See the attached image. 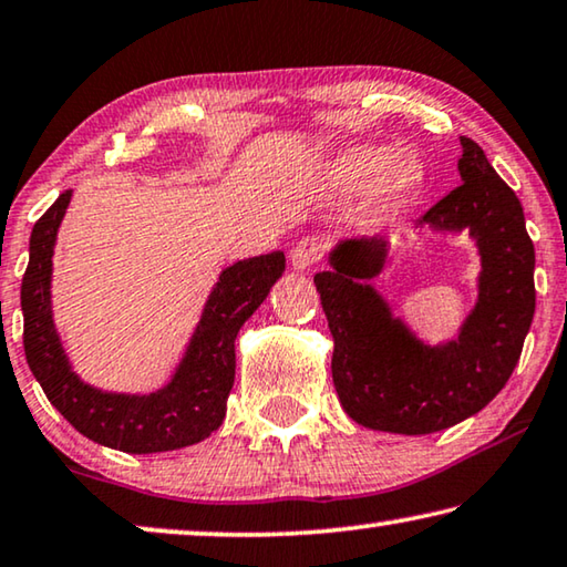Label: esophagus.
<instances>
[{
    "label": "esophagus",
    "mask_w": 567,
    "mask_h": 567,
    "mask_svg": "<svg viewBox=\"0 0 567 567\" xmlns=\"http://www.w3.org/2000/svg\"><path fill=\"white\" fill-rule=\"evenodd\" d=\"M322 255H326V239L320 237H305L290 251V262L295 269H308L318 265Z\"/></svg>",
    "instance_id": "esophagus-1"
}]
</instances>
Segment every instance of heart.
<instances>
[{"mask_svg":"<svg viewBox=\"0 0 567 567\" xmlns=\"http://www.w3.org/2000/svg\"><path fill=\"white\" fill-rule=\"evenodd\" d=\"M330 178L340 188L373 184L379 199L393 202L424 184V166L411 156H393V151L383 146H353L332 161Z\"/></svg>","mask_w":567,"mask_h":567,"instance_id":"heart-1","label":"heart"}]
</instances>
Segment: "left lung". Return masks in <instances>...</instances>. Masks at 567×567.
I'll return each instance as SVG.
<instances>
[{
	"label": "left lung",
	"instance_id": "1",
	"mask_svg": "<svg viewBox=\"0 0 567 567\" xmlns=\"http://www.w3.org/2000/svg\"><path fill=\"white\" fill-rule=\"evenodd\" d=\"M462 184L419 219L439 231L470 229L482 257L480 300L460 338L424 346L391 316L375 275L389 257L381 235L346 239L316 275L336 340L332 383L346 413L391 434H434L474 416L505 389L535 316V247L523 204L472 138L462 136Z\"/></svg>",
	"mask_w": 567,
	"mask_h": 567
}]
</instances>
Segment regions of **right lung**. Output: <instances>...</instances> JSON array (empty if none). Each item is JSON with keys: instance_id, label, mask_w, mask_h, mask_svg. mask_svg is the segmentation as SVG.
I'll use <instances>...</instances> for the list:
<instances>
[{"instance_id": "add662e5", "label": "right lung", "mask_w": 567, "mask_h": 567, "mask_svg": "<svg viewBox=\"0 0 567 567\" xmlns=\"http://www.w3.org/2000/svg\"><path fill=\"white\" fill-rule=\"evenodd\" d=\"M73 192L34 221L30 265L22 277L24 355L44 396L80 434L128 454L192 446L217 431L235 385V340L285 272L282 251L249 257L219 275L182 365L168 385L148 396L103 393L78 379L60 346L50 310L52 251Z\"/></svg>"}]
</instances>
